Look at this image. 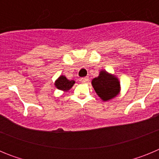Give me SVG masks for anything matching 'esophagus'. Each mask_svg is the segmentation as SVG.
<instances>
[{"instance_id":"obj_1","label":"esophagus","mask_w":159,"mask_h":159,"mask_svg":"<svg viewBox=\"0 0 159 159\" xmlns=\"http://www.w3.org/2000/svg\"><path fill=\"white\" fill-rule=\"evenodd\" d=\"M88 80H88V78H82V79H80V82L83 83V84H84V83H87Z\"/></svg>"}]
</instances>
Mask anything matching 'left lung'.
Returning <instances> with one entry per match:
<instances>
[{"instance_id": "obj_1", "label": "left lung", "mask_w": 159, "mask_h": 159, "mask_svg": "<svg viewBox=\"0 0 159 159\" xmlns=\"http://www.w3.org/2000/svg\"><path fill=\"white\" fill-rule=\"evenodd\" d=\"M92 84L97 95L103 101L113 99L120 92V84L117 77L104 70L100 71L99 76L92 80Z\"/></svg>"}]
</instances>
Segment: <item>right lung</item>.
<instances>
[{
	"label": "right lung",
	"instance_id": "add662e5",
	"mask_svg": "<svg viewBox=\"0 0 159 159\" xmlns=\"http://www.w3.org/2000/svg\"><path fill=\"white\" fill-rule=\"evenodd\" d=\"M74 84H75L74 80H69L64 75H60L55 82V86L59 90H61L64 92H67L68 90L72 88Z\"/></svg>",
	"mask_w": 159,
	"mask_h": 159
}]
</instances>
